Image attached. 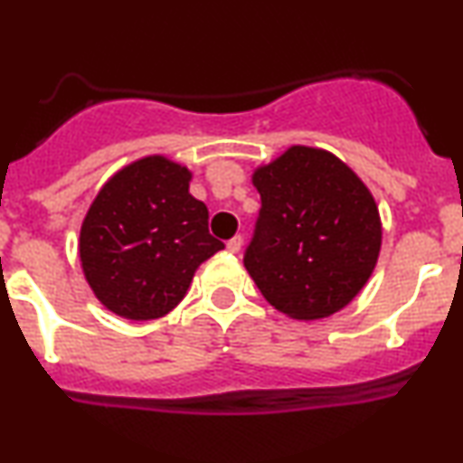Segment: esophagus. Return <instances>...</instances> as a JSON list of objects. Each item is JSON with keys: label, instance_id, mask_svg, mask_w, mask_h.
<instances>
[{"label": "esophagus", "instance_id": "esophagus-1", "mask_svg": "<svg viewBox=\"0 0 463 463\" xmlns=\"http://www.w3.org/2000/svg\"><path fill=\"white\" fill-rule=\"evenodd\" d=\"M241 246H243V237L241 235H237V237H232L231 241L226 243V248L231 250V252H239V250H241Z\"/></svg>", "mask_w": 463, "mask_h": 463}]
</instances>
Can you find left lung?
<instances>
[{
    "mask_svg": "<svg viewBox=\"0 0 463 463\" xmlns=\"http://www.w3.org/2000/svg\"><path fill=\"white\" fill-rule=\"evenodd\" d=\"M261 213L246 259L263 298L291 320L331 317L354 300L379 261L374 195L333 152L291 146L259 165Z\"/></svg>",
    "mask_w": 463,
    "mask_h": 463,
    "instance_id": "8db88e82",
    "label": "left lung"
}]
</instances>
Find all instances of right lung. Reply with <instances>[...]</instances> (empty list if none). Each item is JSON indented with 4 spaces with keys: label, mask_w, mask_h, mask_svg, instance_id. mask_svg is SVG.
I'll return each mask as SVG.
<instances>
[{
    "label": "right lung",
    "mask_w": 463,
    "mask_h": 463,
    "mask_svg": "<svg viewBox=\"0 0 463 463\" xmlns=\"http://www.w3.org/2000/svg\"><path fill=\"white\" fill-rule=\"evenodd\" d=\"M191 176L184 165L150 154L117 169L89 206L80 263L95 298L115 316H167L195 269L224 248L211 237L206 204L189 194Z\"/></svg>",
    "instance_id": "obj_1"
}]
</instances>
